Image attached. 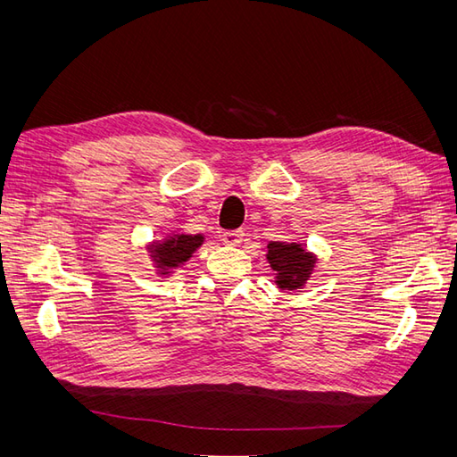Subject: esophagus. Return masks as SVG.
I'll use <instances>...</instances> for the list:
<instances>
[{
	"label": "esophagus",
	"instance_id": "esophagus-1",
	"mask_svg": "<svg viewBox=\"0 0 457 457\" xmlns=\"http://www.w3.org/2000/svg\"><path fill=\"white\" fill-rule=\"evenodd\" d=\"M242 238H244V232L242 230H228V232H223V242L227 245H240L242 244Z\"/></svg>",
	"mask_w": 457,
	"mask_h": 457
}]
</instances>
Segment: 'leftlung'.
Instances as JSON below:
<instances>
[{
    "mask_svg": "<svg viewBox=\"0 0 457 457\" xmlns=\"http://www.w3.org/2000/svg\"><path fill=\"white\" fill-rule=\"evenodd\" d=\"M267 261L276 272L274 284L287 292L301 289L311 280L316 265V255L307 252L303 244L297 242H269Z\"/></svg>",
    "mask_w": 457,
    "mask_h": 457,
    "instance_id": "obj_1",
    "label": "left lung"
}]
</instances>
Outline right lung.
Wrapping results in <instances>:
<instances>
[{"label": "right lung", "mask_w": 457, "mask_h": 457, "mask_svg": "<svg viewBox=\"0 0 457 457\" xmlns=\"http://www.w3.org/2000/svg\"><path fill=\"white\" fill-rule=\"evenodd\" d=\"M204 244V234H181L175 232L165 237L163 240H154L146 250L152 262L160 276H170L175 269L192 257L198 247Z\"/></svg>", "instance_id": "1"}]
</instances>
